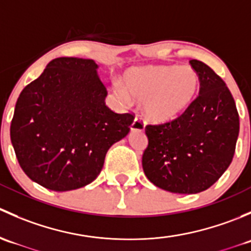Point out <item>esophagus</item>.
<instances>
[{
    "mask_svg": "<svg viewBox=\"0 0 251 251\" xmlns=\"http://www.w3.org/2000/svg\"><path fill=\"white\" fill-rule=\"evenodd\" d=\"M144 127H146V123H144V121H143L142 116L136 115L135 120H133V123L131 124V130H133V131H143Z\"/></svg>",
    "mask_w": 251,
    "mask_h": 251,
    "instance_id": "obj_1",
    "label": "esophagus"
}]
</instances>
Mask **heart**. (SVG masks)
I'll return each instance as SVG.
<instances>
[{"instance_id":"obj_1","label":"heart","mask_w":251,"mask_h":251,"mask_svg":"<svg viewBox=\"0 0 251 251\" xmlns=\"http://www.w3.org/2000/svg\"><path fill=\"white\" fill-rule=\"evenodd\" d=\"M199 86V76L188 65H149L131 70L125 87L116 86L125 102H144V113L154 123H168L191 105Z\"/></svg>"}]
</instances>
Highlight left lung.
Instances as JSON below:
<instances>
[{"instance_id": "obj_1", "label": "left lung", "mask_w": 251, "mask_h": 251, "mask_svg": "<svg viewBox=\"0 0 251 251\" xmlns=\"http://www.w3.org/2000/svg\"><path fill=\"white\" fill-rule=\"evenodd\" d=\"M199 96L174 120L146 126L142 156L147 178L171 193L194 194L211 187L232 163L239 115L228 87L209 65L192 59Z\"/></svg>"}]
</instances>
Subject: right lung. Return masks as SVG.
I'll return each mask as SVG.
<instances>
[{"mask_svg":"<svg viewBox=\"0 0 251 251\" xmlns=\"http://www.w3.org/2000/svg\"><path fill=\"white\" fill-rule=\"evenodd\" d=\"M97 68L92 59L55 58L17 100L11 141L18 163L50 191H72L96 179L108 149L133 123V114L105 105Z\"/></svg>","mask_w":251,"mask_h":251,"instance_id":"add662e5","label":"right lung"}]
</instances>
